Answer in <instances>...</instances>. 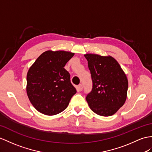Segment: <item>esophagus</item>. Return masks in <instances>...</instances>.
Masks as SVG:
<instances>
[{"instance_id": "esophagus-1", "label": "esophagus", "mask_w": 152, "mask_h": 152, "mask_svg": "<svg viewBox=\"0 0 152 152\" xmlns=\"http://www.w3.org/2000/svg\"><path fill=\"white\" fill-rule=\"evenodd\" d=\"M83 85L82 84H79L78 86H77V91H81L83 90Z\"/></svg>"}]
</instances>
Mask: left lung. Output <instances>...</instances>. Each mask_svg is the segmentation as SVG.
Here are the masks:
<instances>
[{
	"label": "left lung",
	"mask_w": 152,
	"mask_h": 152,
	"mask_svg": "<svg viewBox=\"0 0 152 152\" xmlns=\"http://www.w3.org/2000/svg\"><path fill=\"white\" fill-rule=\"evenodd\" d=\"M91 75L93 88L86 98L90 109L108 117L123 106L127 98L128 81L120 64L110 55H84Z\"/></svg>",
	"instance_id": "1"
}]
</instances>
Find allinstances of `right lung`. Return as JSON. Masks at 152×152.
Listing matches in <instances>:
<instances>
[{"label": "right lung", "instance_id": "right-lung-1", "mask_svg": "<svg viewBox=\"0 0 152 152\" xmlns=\"http://www.w3.org/2000/svg\"><path fill=\"white\" fill-rule=\"evenodd\" d=\"M74 53L63 50L44 51L27 73L26 92L33 107L46 115H55L67 108L76 89L64 66Z\"/></svg>", "mask_w": 152, "mask_h": 152}]
</instances>
